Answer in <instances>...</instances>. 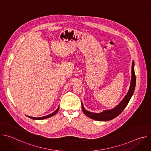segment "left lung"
Returning <instances> with one entry per match:
<instances>
[{
    "instance_id": "1",
    "label": "left lung",
    "mask_w": 151,
    "mask_h": 151,
    "mask_svg": "<svg viewBox=\"0 0 151 151\" xmlns=\"http://www.w3.org/2000/svg\"><path fill=\"white\" fill-rule=\"evenodd\" d=\"M136 82V79L134 73V61H133L132 66V78L130 88H129L128 93L124 97V99L122 100V101L116 106H115L114 108L112 109L105 110L100 113H94L88 111L84 108L83 104L82 102H81L82 109L83 112L88 117L96 121H107L113 119L114 118L118 116L124 111V109L125 108V107L128 104L129 101L130 100L135 90Z\"/></svg>"
}]
</instances>
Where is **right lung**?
Returning <instances> with one entry per match:
<instances>
[{
	"instance_id": "right-lung-1",
	"label": "right lung",
	"mask_w": 151,
	"mask_h": 151,
	"mask_svg": "<svg viewBox=\"0 0 151 151\" xmlns=\"http://www.w3.org/2000/svg\"><path fill=\"white\" fill-rule=\"evenodd\" d=\"M58 110H59V106L58 107V108L56 109V111H54V112H52V114H50V115H48L45 116H42V117H39V118L32 117V116H27V115H26V116H27V117H29V118H30L32 119H35V120H40V119H47V118H50V117H51L52 116H53V115H55V114H56L58 112Z\"/></svg>"
}]
</instances>
